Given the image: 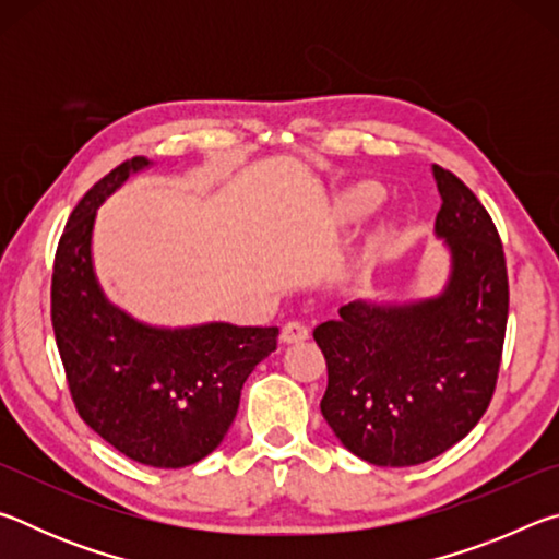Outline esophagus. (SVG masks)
Here are the masks:
<instances>
[{
	"instance_id": "34e87169",
	"label": "esophagus",
	"mask_w": 559,
	"mask_h": 559,
	"mask_svg": "<svg viewBox=\"0 0 559 559\" xmlns=\"http://www.w3.org/2000/svg\"><path fill=\"white\" fill-rule=\"evenodd\" d=\"M306 337H308V328L298 323V320H288V323L281 330V343H286V345L302 343Z\"/></svg>"
}]
</instances>
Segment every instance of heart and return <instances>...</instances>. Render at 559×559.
<instances>
[{
    "label": "heart",
    "instance_id": "1",
    "mask_svg": "<svg viewBox=\"0 0 559 559\" xmlns=\"http://www.w3.org/2000/svg\"><path fill=\"white\" fill-rule=\"evenodd\" d=\"M382 202V189L374 182H359L345 189L335 202V216L340 224H355L370 214Z\"/></svg>",
    "mask_w": 559,
    "mask_h": 559
}]
</instances>
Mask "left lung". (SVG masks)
<instances>
[{
    "instance_id": "8db88e82",
    "label": "left lung",
    "mask_w": 559,
    "mask_h": 559,
    "mask_svg": "<svg viewBox=\"0 0 559 559\" xmlns=\"http://www.w3.org/2000/svg\"><path fill=\"white\" fill-rule=\"evenodd\" d=\"M437 231L451 257L439 296L355 300L313 330L328 362L320 412L374 466H416L449 451L493 400L508 323V271L493 219L461 179L433 165Z\"/></svg>"
}]
</instances>
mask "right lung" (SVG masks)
I'll return each instance as SVG.
<instances>
[{
	"label": "right lung",
	"mask_w": 559,
	"mask_h": 559,
	"mask_svg": "<svg viewBox=\"0 0 559 559\" xmlns=\"http://www.w3.org/2000/svg\"><path fill=\"white\" fill-rule=\"evenodd\" d=\"M145 167V157L128 159L75 204L56 249L51 323L81 419L132 461L185 468L219 447L278 328H155L106 298L91 257L96 212Z\"/></svg>",
	"instance_id": "right-lung-1"
}]
</instances>
